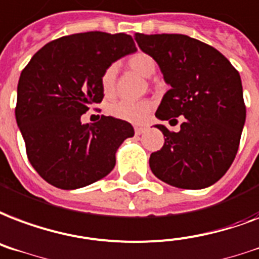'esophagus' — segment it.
<instances>
[{
	"label": "esophagus",
	"mask_w": 259,
	"mask_h": 259,
	"mask_svg": "<svg viewBox=\"0 0 259 259\" xmlns=\"http://www.w3.org/2000/svg\"><path fill=\"white\" fill-rule=\"evenodd\" d=\"M145 130L147 129H145V127H141V126H136V127H134V132H136V134H137V136L143 134Z\"/></svg>",
	"instance_id": "esophagus-1"
}]
</instances>
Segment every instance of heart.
Here are the masks:
<instances>
[{
    "mask_svg": "<svg viewBox=\"0 0 259 259\" xmlns=\"http://www.w3.org/2000/svg\"><path fill=\"white\" fill-rule=\"evenodd\" d=\"M130 69L143 77H151L156 72L157 64L155 58L148 53L138 51L127 59ZM116 66L114 64L108 65L100 76V87L104 95H112L115 87ZM153 108V102L144 99V100H116L107 106V112L111 116L121 119V121L132 122V123H141L148 118Z\"/></svg>",
    "mask_w": 259,
    "mask_h": 259,
    "instance_id": "1",
    "label": "heart"
}]
</instances>
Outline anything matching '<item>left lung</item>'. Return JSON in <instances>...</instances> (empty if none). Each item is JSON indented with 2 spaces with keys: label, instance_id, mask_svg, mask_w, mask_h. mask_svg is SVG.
Wrapping results in <instances>:
<instances>
[{
  "label": "left lung",
  "instance_id": "8db88e82",
  "mask_svg": "<svg viewBox=\"0 0 259 259\" xmlns=\"http://www.w3.org/2000/svg\"><path fill=\"white\" fill-rule=\"evenodd\" d=\"M134 39L171 87L156 118L185 116L178 133L156 125L165 138L149 157L152 172L179 189L210 186L227 172L239 148L246 121L239 72L214 47L187 35L136 33Z\"/></svg>",
  "mask_w": 259,
  "mask_h": 259
}]
</instances>
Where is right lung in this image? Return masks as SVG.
Listing matches in <instances>:
<instances>
[{"instance_id": "right-lung-1", "label": "right lung", "mask_w": 259, "mask_h": 259, "mask_svg": "<svg viewBox=\"0 0 259 259\" xmlns=\"http://www.w3.org/2000/svg\"><path fill=\"white\" fill-rule=\"evenodd\" d=\"M134 51L126 33H73L47 43L23 69L16 121L29 163L46 182L73 190L111 172L116 149L133 137V126L104 115L82 125L81 115L103 100L104 69Z\"/></svg>"}]
</instances>
